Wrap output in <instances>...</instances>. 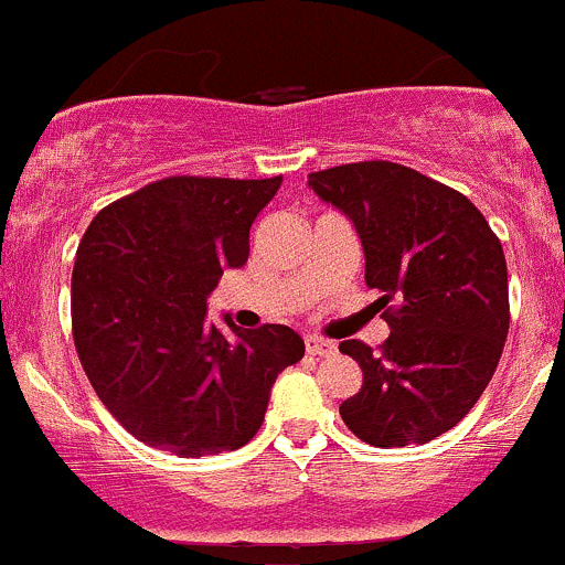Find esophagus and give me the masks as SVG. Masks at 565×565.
Instances as JSON below:
<instances>
[{"mask_svg":"<svg viewBox=\"0 0 565 565\" xmlns=\"http://www.w3.org/2000/svg\"><path fill=\"white\" fill-rule=\"evenodd\" d=\"M305 349H307V354H312V356L334 354L332 340H323V338H318V334H310V338L305 340Z\"/></svg>","mask_w":565,"mask_h":565,"instance_id":"obj_1","label":"esophagus"}]
</instances>
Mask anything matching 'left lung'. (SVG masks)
<instances>
[{
    "label": "left lung",
    "instance_id": "8db88e82",
    "mask_svg": "<svg viewBox=\"0 0 565 565\" xmlns=\"http://www.w3.org/2000/svg\"><path fill=\"white\" fill-rule=\"evenodd\" d=\"M307 183L354 222L390 323L379 349L340 343L362 367L340 417L373 448L431 443L472 409L500 362L511 323L500 238L465 194L395 161L329 167Z\"/></svg>",
    "mask_w": 565,
    "mask_h": 565
}]
</instances>
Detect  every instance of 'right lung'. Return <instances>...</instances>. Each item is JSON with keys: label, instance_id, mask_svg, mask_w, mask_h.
Segmentation results:
<instances>
[{"label": "right lung", "instance_id": "right-lung-1", "mask_svg": "<svg viewBox=\"0 0 565 565\" xmlns=\"http://www.w3.org/2000/svg\"><path fill=\"white\" fill-rule=\"evenodd\" d=\"M172 175L98 211L76 249L71 323L100 404L131 437L181 459L238 450L258 434L271 384L305 356L282 323L231 334L205 299L249 258V227L280 189Z\"/></svg>", "mask_w": 565, "mask_h": 565}]
</instances>
